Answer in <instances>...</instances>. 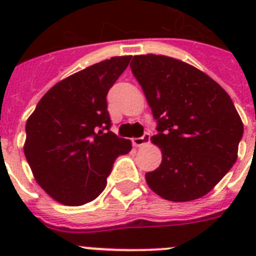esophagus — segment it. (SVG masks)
Instances as JSON below:
<instances>
[{"instance_id":"obj_1","label":"esophagus","mask_w":256,"mask_h":256,"mask_svg":"<svg viewBox=\"0 0 256 256\" xmlns=\"http://www.w3.org/2000/svg\"><path fill=\"white\" fill-rule=\"evenodd\" d=\"M148 142H150V134L148 133H144L140 138H133V144H134L136 148H141V146L148 144Z\"/></svg>"}]
</instances>
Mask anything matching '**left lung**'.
Instances as JSON below:
<instances>
[{
	"instance_id": "1",
	"label": "left lung",
	"mask_w": 256,
	"mask_h": 256,
	"mask_svg": "<svg viewBox=\"0 0 256 256\" xmlns=\"http://www.w3.org/2000/svg\"><path fill=\"white\" fill-rule=\"evenodd\" d=\"M141 84L162 150V164L146 173L148 187L169 201L205 196L237 160L244 124L227 92L204 72L164 55H137L130 62Z\"/></svg>"
}]
</instances>
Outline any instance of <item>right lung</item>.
<instances>
[{"instance_id":"1","label":"right lung","mask_w":256,"mask_h":256,"mask_svg":"<svg viewBox=\"0 0 256 256\" xmlns=\"http://www.w3.org/2000/svg\"><path fill=\"white\" fill-rule=\"evenodd\" d=\"M130 61L115 56L72 74L47 91L28 118L24 154L36 180L68 206L94 201L115 159L132 150L110 130L106 94Z\"/></svg>"}]
</instances>
